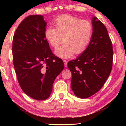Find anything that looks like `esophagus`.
I'll return each mask as SVG.
<instances>
[{"instance_id":"1","label":"esophagus","mask_w":126,"mask_h":126,"mask_svg":"<svg viewBox=\"0 0 126 126\" xmlns=\"http://www.w3.org/2000/svg\"><path fill=\"white\" fill-rule=\"evenodd\" d=\"M63 62H64V64L65 67H67V62H68L66 60H63Z\"/></svg>"}]
</instances>
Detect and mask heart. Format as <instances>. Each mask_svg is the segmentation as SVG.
Here are the masks:
<instances>
[{
  "label": "heart",
  "mask_w": 126,
  "mask_h": 126,
  "mask_svg": "<svg viewBox=\"0 0 126 126\" xmlns=\"http://www.w3.org/2000/svg\"><path fill=\"white\" fill-rule=\"evenodd\" d=\"M53 24L55 28H47L44 37L54 48L59 46L63 38L64 43L55 51L57 56L69 58L75 53H83L88 47L93 34V26L88 20L63 15L57 17Z\"/></svg>",
  "instance_id": "1"
}]
</instances>
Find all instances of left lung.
<instances>
[{"mask_svg": "<svg viewBox=\"0 0 126 126\" xmlns=\"http://www.w3.org/2000/svg\"><path fill=\"white\" fill-rule=\"evenodd\" d=\"M92 23L93 34L88 47L68 63L72 73V89L80 98H88L101 89L112 68V44L106 27L95 16Z\"/></svg>", "mask_w": 126, "mask_h": 126, "instance_id": "8db88e82", "label": "left lung"}]
</instances>
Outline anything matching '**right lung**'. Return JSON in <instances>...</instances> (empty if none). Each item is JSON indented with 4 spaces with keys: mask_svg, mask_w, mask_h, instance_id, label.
I'll return each instance as SVG.
<instances>
[{
    "mask_svg": "<svg viewBox=\"0 0 126 126\" xmlns=\"http://www.w3.org/2000/svg\"><path fill=\"white\" fill-rule=\"evenodd\" d=\"M47 23L42 16H29L17 28L13 40V64L23 91L36 100L50 96L53 84L64 67L53 54L44 37Z\"/></svg>",
    "mask_w": 126,
    "mask_h": 126,
    "instance_id": "right-lung-1",
    "label": "right lung"
}]
</instances>
